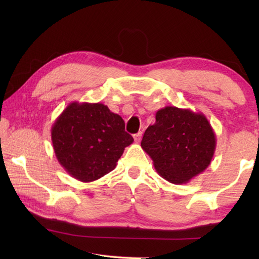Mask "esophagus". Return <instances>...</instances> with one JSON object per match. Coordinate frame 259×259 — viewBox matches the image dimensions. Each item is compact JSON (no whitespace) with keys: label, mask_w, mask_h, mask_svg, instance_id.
Listing matches in <instances>:
<instances>
[{"label":"esophagus","mask_w":259,"mask_h":259,"mask_svg":"<svg viewBox=\"0 0 259 259\" xmlns=\"http://www.w3.org/2000/svg\"><path fill=\"white\" fill-rule=\"evenodd\" d=\"M141 138H142V133H141V131H140V133H138V134L134 135V139H135V141L137 142V144H139V142L141 141Z\"/></svg>","instance_id":"obj_1"}]
</instances>
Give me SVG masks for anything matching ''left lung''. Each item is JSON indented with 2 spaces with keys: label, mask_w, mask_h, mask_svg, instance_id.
<instances>
[{
  "label": "left lung",
  "mask_w": 259,
  "mask_h": 259,
  "mask_svg": "<svg viewBox=\"0 0 259 259\" xmlns=\"http://www.w3.org/2000/svg\"><path fill=\"white\" fill-rule=\"evenodd\" d=\"M141 148L163 179L181 185L210 164L216 135L203 113L170 106L158 110L156 122L147 128Z\"/></svg>",
  "instance_id": "8db88e82"
}]
</instances>
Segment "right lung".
<instances>
[{
    "label": "right lung",
    "mask_w": 259,
    "mask_h": 259,
    "mask_svg": "<svg viewBox=\"0 0 259 259\" xmlns=\"http://www.w3.org/2000/svg\"><path fill=\"white\" fill-rule=\"evenodd\" d=\"M54 153L71 177L91 183L117 166L134 138L124 121L104 104L71 102L51 128Z\"/></svg>",
    "instance_id": "right-lung-1"
}]
</instances>
